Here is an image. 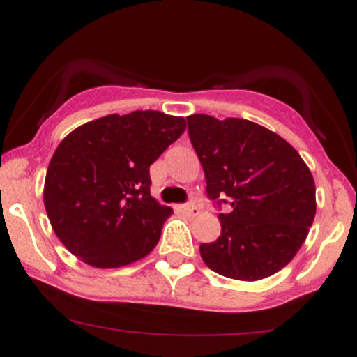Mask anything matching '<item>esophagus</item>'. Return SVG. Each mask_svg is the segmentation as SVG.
<instances>
[{"label":"esophagus","instance_id":"obj_1","mask_svg":"<svg viewBox=\"0 0 357 357\" xmlns=\"http://www.w3.org/2000/svg\"><path fill=\"white\" fill-rule=\"evenodd\" d=\"M176 210H179L181 213H184V215H190V216H195V215H198V213H199L198 206H196L195 203L179 204V206H176Z\"/></svg>","mask_w":357,"mask_h":357}]
</instances>
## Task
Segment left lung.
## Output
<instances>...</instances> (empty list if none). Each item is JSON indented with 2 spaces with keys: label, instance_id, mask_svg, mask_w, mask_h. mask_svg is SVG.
<instances>
[{
  "label": "left lung",
  "instance_id": "obj_1",
  "mask_svg": "<svg viewBox=\"0 0 357 357\" xmlns=\"http://www.w3.org/2000/svg\"><path fill=\"white\" fill-rule=\"evenodd\" d=\"M190 141L218 210L221 235L199 245L204 264L235 280H260L296 257L315 216L309 167L285 139L245 121L186 117Z\"/></svg>",
  "mask_w": 357,
  "mask_h": 357
}]
</instances>
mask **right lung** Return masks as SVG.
<instances>
[{"instance_id":"obj_1","label":"right lung","mask_w":357,"mask_h":357,"mask_svg":"<svg viewBox=\"0 0 357 357\" xmlns=\"http://www.w3.org/2000/svg\"><path fill=\"white\" fill-rule=\"evenodd\" d=\"M186 129L158 110L105 116L77 127L56 147L45 178V210L73 255L97 268L153 252L173 210L151 196L149 166Z\"/></svg>"}]
</instances>
